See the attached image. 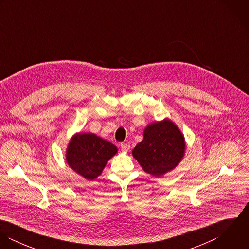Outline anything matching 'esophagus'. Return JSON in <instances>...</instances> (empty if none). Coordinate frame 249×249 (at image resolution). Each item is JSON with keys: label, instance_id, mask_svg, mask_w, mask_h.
I'll return each mask as SVG.
<instances>
[{"label": "esophagus", "instance_id": "esophagus-1", "mask_svg": "<svg viewBox=\"0 0 249 249\" xmlns=\"http://www.w3.org/2000/svg\"><path fill=\"white\" fill-rule=\"evenodd\" d=\"M121 148H122L123 151H128L129 148H130L129 142H122V143H121Z\"/></svg>", "mask_w": 249, "mask_h": 249}]
</instances>
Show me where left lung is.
<instances>
[{"label": "left lung", "instance_id": "obj_1", "mask_svg": "<svg viewBox=\"0 0 249 249\" xmlns=\"http://www.w3.org/2000/svg\"><path fill=\"white\" fill-rule=\"evenodd\" d=\"M185 148V139L178 125L165 119L144 128L143 139L136 144L132 155L145 173L158 178L178 166Z\"/></svg>", "mask_w": 249, "mask_h": 249}]
</instances>
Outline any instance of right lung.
Here are the masks:
<instances>
[{"mask_svg":"<svg viewBox=\"0 0 249 249\" xmlns=\"http://www.w3.org/2000/svg\"><path fill=\"white\" fill-rule=\"evenodd\" d=\"M118 148L93 133H76L66 150V161L72 171L87 180L102 175L108 160Z\"/></svg>","mask_w":249,"mask_h":249,"instance_id":"right-lung-1","label":"right lung"}]
</instances>
